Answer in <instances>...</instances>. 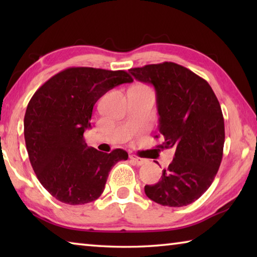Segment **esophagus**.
I'll return each mask as SVG.
<instances>
[{
    "label": "esophagus",
    "instance_id": "34e87169",
    "mask_svg": "<svg viewBox=\"0 0 257 257\" xmlns=\"http://www.w3.org/2000/svg\"><path fill=\"white\" fill-rule=\"evenodd\" d=\"M129 159L132 160V161H134L135 163H136L137 165H143V164H145V163H147V160L146 159H143V158H139V156H137V155H135V154H130L129 155Z\"/></svg>",
    "mask_w": 257,
    "mask_h": 257
}]
</instances>
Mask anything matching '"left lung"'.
<instances>
[{
	"instance_id": "8db88e82",
	"label": "left lung",
	"mask_w": 257,
	"mask_h": 257,
	"mask_svg": "<svg viewBox=\"0 0 257 257\" xmlns=\"http://www.w3.org/2000/svg\"><path fill=\"white\" fill-rule=\"evenodd\" d=\"M137 80L154 86L160 115L159 132L175 158L161 180L146 185L145 194L163 206L180 207L208 189L223 155L224 120L214 92L189 69L173 62L130 69Z\"/></svg>"
}]
</instances>
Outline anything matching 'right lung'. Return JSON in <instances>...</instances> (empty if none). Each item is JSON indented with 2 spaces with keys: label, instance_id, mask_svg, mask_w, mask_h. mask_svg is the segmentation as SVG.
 <instances>
[{
  "label": "right lung",
  "instance_id": "obj_1",
  "mask_svg": "<svg viewBox=\"0 0 257 257\" xmlns=\"http://www.w3.org/2000/svg\"><path fill=\"white\" fill-rule=\"evenodd\" d=\"M133 80L124 70L72 67L50 78L30 98L24 120L30 164L58 201L70 205L95 201L113 165L128 159L121 149L107 154L88 147L84 133L97 99Z\"/></svg>",
  "mask_w": 257,
  "mask_h": 257
}]
</instances>
